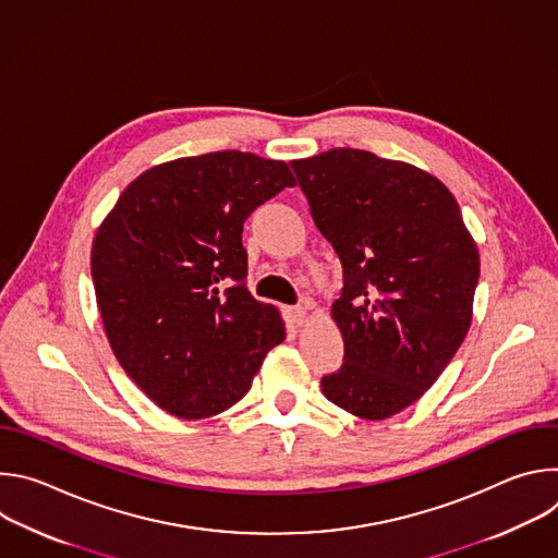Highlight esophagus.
I'll use <instances>...</instances> for the list:
<instances>
[{
  "label": "esophagus",
  "instance_id": "1",
  "mask_svg": "<svg viewBox=\"0 0 558 558\" xmlns=\"http://www.w3.org/2000/svg\"><path fill=\"white\" fill-rule=\"evenodd\" d=\"M287 320L295 327H302L306 323V308L304 306H289L287 308Z\"/></svg>",
  "mask_w": 558,
  "mask_h": 558
}]
</instances>
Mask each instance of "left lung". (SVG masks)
Masks as SVG:
<instances>
[{
    "instance_id": "left-lung-1",
    "label": "left lung",
    "mask_w": 558,
    "mask_h": 558,
    "mask_svg": "<svg viewBox=\"0 0 558 558\" xmlns=\"http://www.w3.org/2000/svg\"><path fill=\"white\" fill-rule=\"evenodd\" d=\"M291 168L344 278L331 308L344 362L323 390L357 417L386 420L417 402L461 347L480 252L448 187L409 163L336 147Z\"/></svg>"
}]
</instances>
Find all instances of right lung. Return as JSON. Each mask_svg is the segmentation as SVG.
<instances>
[{"label":"right lung","instance_id":"1","mask_svg":"<svg viewBox=\"0 0 558 558\" xmlns=\"http://www.w3.org/2000/svg\"><path fill=\"white\" fill-rule=\"evenodd\" d=\"M295 179L284 161L211 151L132 181L93 243V280L110 347L149 400L181 420L247 395L284 340L271 304L247 291L245 220Z\"/></svg>","mask_w":558,"mask_h":558}]
</instances>
